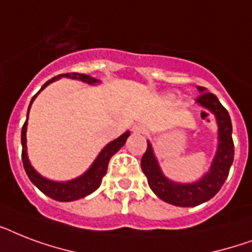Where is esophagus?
Returning a JSON list of instances; mask_svg holds the SVG:
<instances>
[{"instance_id":"34e87169","label":"esophagus","mask_w":252,"mask_h":252,"mask_svg":"<svg viewBox=\"0 0 252 252\" xmlns=\"http://www.w3.org/2000/svg\"><path fill=\"white\" fill-rule=\"evenodd\" d=\"M132 130H133L134 133H145L146 132L145 126H141V124H136V126H133Z\"/></svg>"}]
</instances>
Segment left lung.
Here are the masks:
<instances>
[{
	"label": "left lung",
	"instance_id": "1",
	"mask_svg": "<svg viewBox=\"0 0 252 252\" xmlns=\"http://www.w3.org/2000/svg\"><path fill=\"white\" fill-rule=\"evenodd\" d=\"M197 89L201 95L196 102L215 115L219 126V146L209 171L193 183H175L163 175L149 141L141 158L142 172L148 178L152 191L161 200L176 207H196L211 200L225 183L234 159V142L231 137L233 126L229 112L215 94L207 93L203 86H197Z\"/></svg>",
	"mask_w": 252,
	"mask_h": 252
}]
</instances>
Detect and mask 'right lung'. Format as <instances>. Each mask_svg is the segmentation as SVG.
<instances>
[{
  "mask_svg": "<svg viewBox=\"0 0 252 252\" xmlns=\"http://www.w3.org/2000/svg\"><path fill=\"white\" fill-rule=\"evenodd\" d=\"M61 77H66V78H73V80H80L82 82H86L89 85H95L98 84L99 81L96 78H93V77L87 76V74H81V73H65V74H59L57 77H53L49 81H47L41 89L37 91V94L40 93L44 87L48 86L49 84H52L56 80H60ZM33 95V98L31 99V103L30 107L32 104L33 99L36 98V95ZM27 119H29V112H27ZM27 119H26L25 124L22 126V161H23V167L26 170V174L30 178V180L32 182L35 186H36L39 189H40L44 195H47L48 197L53 200H57V201H74V200H78L81 197H85V196L90 195L95 189H98L100 183H102L103 176L106 175L107 167H108V162H110L111 157L114 156L116 152H119V149L122 148L124 144H126V138L129 137V130H126V133H123L120 137H118L114 141H111L110 144H107L103 150L99 153V156L96 157L93 165L90 166V168L85 172L84 175H81L80 178H76L73 180H68V182H53V180H49L47 178H43V176L39 174V172L35 171V168L31 166L29 161V157H27V146H26V130H27Z\"/></svg>",
  "mask_w": 252,
  "mask_h": 252,
  "instance_id": "1",
  "label": "right lung"
}]
</instances>
